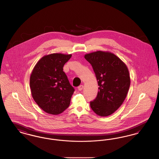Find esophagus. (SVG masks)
Segmentation results:
<instances>
[{
  "mask_svg": "<svg viewBox=\"0 0 159 159\" xmlns=\"http://www.w3.org/2000/svg\"><path fill=\"white\" fill-rule=\"evenodd\" d=\"M83 88H84L83 85H80V86L78 87V89H79V91H82V90L83 89Z\"/></svg>",
  "mask_w": 159,
  "mask_h": 159,
  "instance_id": "obj_1",
  "label": "esophagus"
}]
</instances>
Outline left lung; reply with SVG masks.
Masks as SVG:
<instances>
[{
  "mask_svg": "<svg viewBox=\"0 0 159 159\" xmlns=\"http://www.w3.org/2000/svg\"><path fill=\"white\" fill-rule=\"evenodd\" d=\"M84 58L91 64L99 86L97 98L90 102L91 108L99 116H110L126 97L130 83L128 67L119 57L109 52L88 53Z\"/></svg>",
  "mask_w": 159,
  "mask_h": 159,
  "instance_id": "obj_1",
  "label": "left lung"
}]
</instances>
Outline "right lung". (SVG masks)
<instances>
[{
    "label": "right lung",
    "mask_w": 159,
    "mask_h": 159,
    "mask_svg": "<svg viewBox=\"0 0 159 159\" xmlns=\"http://www.w3.org/2000/svg\"><path fill=\"white\" fill-rule=\"evenodd\" d=\"M71 54L52 53L43 57L31 74L30 86L34 101L47 113L57 115L67 109L75 89L63 71Z\"/></svg>",
    "instance_id": "add662e5"
}]
</instances>
